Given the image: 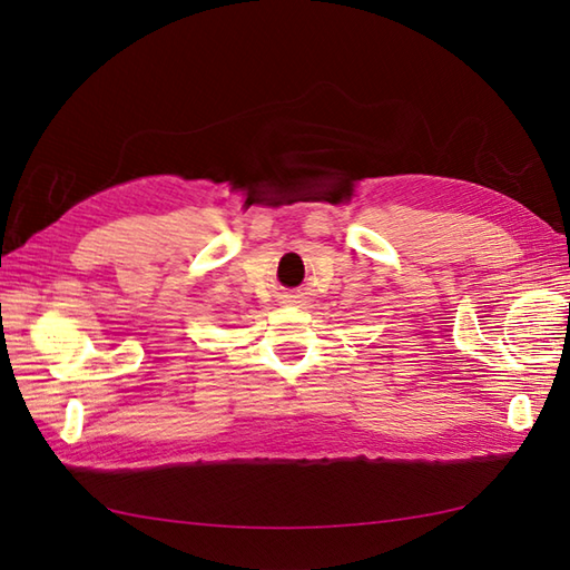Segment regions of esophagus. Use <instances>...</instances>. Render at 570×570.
<instances>
[{
    "instance_id": "34e87169",
    "label": "esophagus",
    "mask_w": 570,
    "mask_h": 570,
    "mask_svg": "<svg viewBox=\"0 0 570 570\" xmlns=\"http://www.w3.org/2000/svg\"><path fill=\"white\" fill-rule=\"evenodd\" d=\"M296 298H298V296H294V294H286V296H284V301H282V304H298Z\"/></svg>"
}]
</instances>
